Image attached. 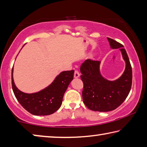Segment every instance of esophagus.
Returning a JSON list of instances; mask_svg holds the SVG:
<instances>
[{
	"label": "esophagus",
	"instance_id": "esophagus-1",
	"mask_svg": "<svg viewBox=\"0 0 147 147\" xmlns=\"http://www.w3.org/2000/svg\"><path fill=\"white\" fill-rule=\"evenodd\" d=\"M74 78H76L80 77V73H78V71H77V70H75V71H74Z\"/></svg>",
	"mask_w": 147,
	"mask_h": 147
}]
</instances>
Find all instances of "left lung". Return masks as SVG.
Masks as SVG:
<instances>
[{"label": "left lung", "instance_id": "left-lung-1", "mask_svg": "<svg viewBox=\"0 0 147 147\" xmlns=\"http://www.w3.org/2000/svg\"><path fill=\"white\" fill-rule=\"evenodd\" d=\"M107 39L111 48H120L125 62V69L119 78L110 81L100 73V61L88 59L82 64L80 78L84 84L83 101L88 109L94 111L115 110L125 101L131 88V66L124 46L112 38Z\"/></svg>", "mask_w": 147, "mask_h": 147}]
</instances>
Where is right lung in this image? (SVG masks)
Here are the masks:
<instances>
[{
    "label": "right lung",
    "instance_id": "obj_1",
    "mask_svg": "<svg viewBox=\"0 0 147 147\" xmlns=\"http://www.w3.org/2000/svg\"><path fill=\"white\" fill-rule=\"evenodd\" d=\"M74 70L61 72L47 88L33 94L22 92L16 87L11 70V86L16 99L25 110L33 115L46 116L54 113L60 108L65 91L72 80Z\"/></svg>",
    "mask_w": 147,
    "mask_h": 147
}]
</instances>
